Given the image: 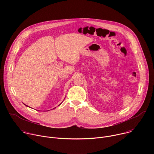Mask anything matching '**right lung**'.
Listing matches in <instances>:
<instances>
[{"mask_svg": "<svg viewBox=\"0 0 154 154\" xmlns=\"http://www.w3.org/2000/svg\"><path fill=\"white\" fill-rule=\"evenodd\" d=\"M60 104H61V103H60ZM26 105V106H27V105Z\"/></svg>", "mask_w": 154, "mask_h": 154, "instance_id": "1", "label": "right lung"}]
</instances>
